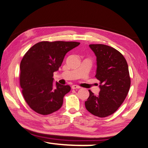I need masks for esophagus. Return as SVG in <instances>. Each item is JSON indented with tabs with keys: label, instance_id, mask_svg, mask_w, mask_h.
I'll return each mask as SVG.
<instances>
[{
	"label": "esophagus",
	"instance_id": "esophagus-1",
	"mask_svg": "<svg viewBox=\"0 0 148 148\" xmlns=\"http://www.w3.org/2000/svg\"><path fill=\"white\" fill-rule=\"evenodd\" d=\"M81 87H79V86H77V85H72V89H79V88H80Z\"/></svg>",
	"mask_w": 148,
	"mask_h": 148
}]
</instances>
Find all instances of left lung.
<instances>
[{"instance_id":"8db88e82","label":"left lung","mask_w":148,"mask_h":148,"mask_svg":"<svg viewBox=\"0 0 148 148\" xmlns=\"http://www.w3.org/2000/svg\"><path fill=\"white\" fill-rule=\"evenodd\" d=\"M96 57L95 76L100 82L98 95L89 91L85 102L88 112L95 116H109L119 109L127 96L131 85L128 65L119 51L107 45H89Z\"/></svg>"}]
</instances>
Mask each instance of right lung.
Instances as JSON below:
<instances>
[{"label":"right lung","mask_w":148,"mask_h":148,"mask_svg":"<svg viewBox=\"0 0 148 148\" xmlns=\"http://www.w3.org/2000/svg\"><path fill=\"white\" fill-rule=\"evenodd\" d=\"M77 42L42 41L34 45L24 56L20 65V85L25 100L32 109L47 115L57 111L69 85L53 83V73L61 66L66 53Z\"/></svg>","instance_id":"right-lung-1"}]
</instances>
